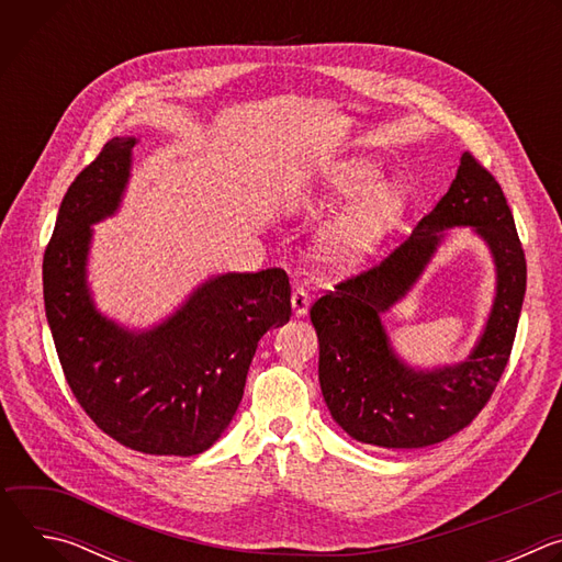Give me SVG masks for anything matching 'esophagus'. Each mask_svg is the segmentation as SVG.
<instances>
[{"label": "esophagus", "mask_w": 562, "mask_h": 562, "mask_svg": "<svg viewBox=\"0 0 562 562\" xmlns=\"http://www.w3.org/2000/svg\"><path fill=\"white\" fill-rule=\"evenodd\" d=\"M308 304H311V300L304 289H295L291 293V308H293L295 317H304L308 313Z\"/></svg>", "instance_id": "esophagus-1"}]
</instances>
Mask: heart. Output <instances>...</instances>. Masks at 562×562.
I'll use <instances>...</instances> for the list:
<instances>
[{
  "label": "heart",
  "instance_id": "b5f03b06",
  "mask_svg": "<svg viewBox=\"0 0 562 562\" xmlns=\"http://www.w3.org/2000/svg\"><path fill=\"white\" fill-rule=\"evenodd\" d=\"M315 235L313 256L334 276H351L369 267L409 215V193L395 182H382V169L364 157L325 162L315 176L289 195V211L317 215L336 211Z\"/></svg>",
  "mask_w": 562,
  "mask_h": 562
}]
</instances>
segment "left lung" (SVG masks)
<instances>
[{
    "mask_svg": "<svg viewBox=\"0 0 562 562\" xmlns=\"http://www.w3.org/2000/svg\"><path fill=\"white\" fill-rule=\"evenodd\" d=\"M456 225L486 243L497 273L495 302L467 359L412 366L394 351L381 317L413 290ZM525 286V254L505 193L462 153L449 191L407 243L311 306L319 389L331 418L353 440L384 449L429 447L464 429L507 367Z\"/></svg>",
    "mask_w": 562,
    "mask_h": 562,
    "instance_id": "1",
    "label": "left lung"
}]
</instances>
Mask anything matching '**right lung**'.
<instances>
[{
	"mask_svg": "<svg viewBox=\"0 0 562 562\" xmlns=\"http://www.w3.org/2000/svg\"><path fill=\"white\" fill-rule=\"evenodd\" d=\"M139 137H113L68 187L44 254V306L77 403L142 453L198 456L228 429L260 338L291 315L282 269L217 273L162 319L128 327L89 282L95 224L117 215Z\"/></svg>",
	"mask_w": 562,
	"mask_h": 562,
	"instance_id": "1",
	"label": "right lung"
}]
</instances>
